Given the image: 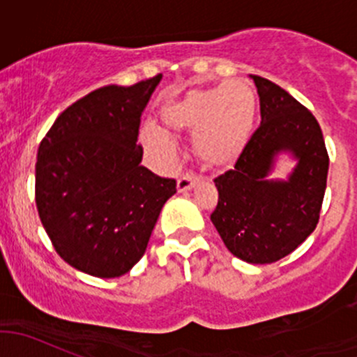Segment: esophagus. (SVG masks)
<instances>
[{
	"mask_svg": "<svg viewBox=\"0 0 357 357\" xmlns=\"http://www.w3.org/2000/svg\"><path fill=\"white\" fill-rule=\"evenodd\" d=\"M197 183H199V178H197V176H193V174L181 176V178L178 179V192L179 193L188 192V190H192Z\"/></svg>",
	"mask_w": 357,
	"mask_h": 357,
	"instance_id": "34e87169",
	"label": "esophagus"
}]
</instances>
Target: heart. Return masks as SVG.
Listing matches in <instances>:
<instances>
[{
  "mask_svg": "<svg viewBox=\"0 0 357 357\" xmlns=\"http://www.w3.org/2000/svg\"><path fill=\"white\" fill-rule=\"evenodd\" d=\"M257 102L245 82L190 89L167 98L160 107V122L172 135L195 132L193 149L207 167H226L245 149L255 122ZM142 142L150 152L167 155L169 136L153 122L142 128Z\"/></svg>",
  "mask_w": 357,
  "mask_h": 357,
  "instance_id": "b5f03b06",
  "label": "heart"
}]
</instances>
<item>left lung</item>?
Listing matches in <instances>:
<instances>
[{
  "mask_svg": "<svg viewBox=\"0 0 357 357\" xmlns=\"http://www.w3.org/2000/svg\"><path fill=\"white\" fill-rule=\"evenodd\" d=\"M250 77L261 102V126L235 167L214 179L219 200L211 221L233 255L271 264L314 231L330 160L314 115L275 82ZM282 151L291 153L298 164L289 180H268Z\"/></svg>",
  "mask_w": 357,
  "mask_h": 357,
  "instance_id": "1",
  "label": "left lung"
}]
</instances>
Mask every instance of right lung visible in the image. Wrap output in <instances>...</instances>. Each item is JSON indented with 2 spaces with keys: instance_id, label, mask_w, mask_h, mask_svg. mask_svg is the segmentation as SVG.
Wrapping results in <instances>:
<instances>
[{
  "instance_id": "1",
  "label": "right lung",
  "mask_w": 357,
  "mask_h": 357,
  "mask_svg": "<svg viewBox=\"0 0 357 357\" xmlns=\"http://www.w3.org/2000/svg\"><path fill=\"white\" fill-rule=\"evenodd\" d=\"M162 75L103 86L72 103L43 138L36 205L56 254L96 276L126 275L145 254L176 181L139 162L142 114Z\"/></svg>"
}]
</instances>
